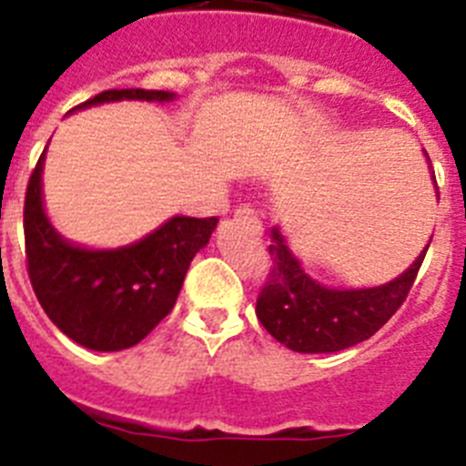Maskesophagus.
<instances>
[{"instance_id":"obj_1","label":"esophagus","mask_w":466,"mask_h":466,"mask_svg":"<svg viewBox=\"0 0 466 466\" xmlns=\"http://www.w3.org/2000/svg\"><path fill=\"white\" fill-rule=\"evenodd\" d=\"M236 221L251 226L256 233H261V221H258V217H256V212H254V208H251V205H240V208H238Z\"/></svg>"}]
</instances>
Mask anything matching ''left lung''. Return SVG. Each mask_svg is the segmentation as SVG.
I'll return each mask as SVG.
<instances>
[{
  "label": "left lung",
  "mask_w": 466,
  "mask_h": 466,
  "mask_svg": "<svg viewBox=\"0 0 466 466\" xmlns=\"http://www.w3.org/2000/svg\"><path fill=\"white\" fill-rule=\"evenodd\" d=\"M428 247L411 268L388 284L328 289L302 270L279 228H272L268 247L272 266L256 300V317L277 341L298 353H335L360 344L386 326L407 300Z\"/></svg>",
  "instance_id": "left-lung-1"
}]
</instances>
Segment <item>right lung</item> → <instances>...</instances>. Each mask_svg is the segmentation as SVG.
Listing matches in <instances>:
<instances>
[{"mask_svg":"<svg viewBox=\"0 0 466 466\" xmlns=\"http://www.w3.org/2000/svg\"><path fill=\"white\" fill-rule=\"evenodd\" d=\"M173 101L164 89H106L78 108L106 101ZM74 113V110H71ZM44 155L25 196V254L38 302L80 347L122 351L170 314L196 251L210 242L217 217H173L143 240L119 249H85L64 240L44 210Z\"/></svg>","mask_w":466,"mask_h":466,"instance_id":"1","label":"right lung"}]
</instances>
